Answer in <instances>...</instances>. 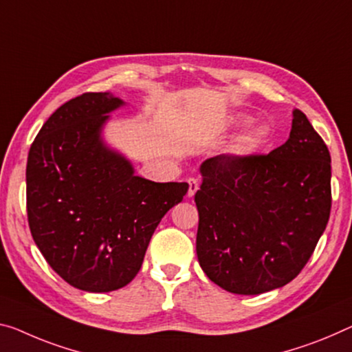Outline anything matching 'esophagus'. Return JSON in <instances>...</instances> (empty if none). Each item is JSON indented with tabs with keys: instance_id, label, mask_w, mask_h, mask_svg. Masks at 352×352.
Segmentation results:
<instances>
[{
	"instance_id": "34e87169",
	"label": "esophagus",
	"mask_w": 352,
	"mask_h": 352,
	"mask_svg": "<svg viewBox=\"0 0 352 352\" xmlns=\"http://www.w3.org/2000/svg\"><path fill=\"white\" fill-rule=\"evenodd\" d=\"M187 182H188V192H187V195H188V197H193V195L197 193V190H198L199 184H198L197 179H193V177H190V179H188Z\"/></svg>"
}]
</instances>
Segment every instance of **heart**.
<instances>
[{
  "instance_id": "1",
  "label": "heart",
  "mask_w": 352,
  "mask_h": 352,
  "mask_svg": "<svg viewBox=\"0 0 352 352\" xmlns=\"http://www.w3.org/2000/svg\"><path fill=\"white\" fill-rule=\"evenodd\" d=\"M253 122V118L244 115V113H236V115H231L228 120H226V126L230 129H244L239 137L234 140L232 143V154L239 155V157H244V155H252L258 153L259 149H263L264 146L269 143L270 140V129L266 124H253L250 128L248 126Z\"/></svg>"
}]
</instances>
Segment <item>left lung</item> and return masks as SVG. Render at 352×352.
<instances>
[{"label": "left lung", "mask_w": 352, "mask_h": 352, "mask_svg": "<svg viewBox=\"0 0 352 352\" xmlns=\"http://www.w3.org/2000/svg\"><path fill=\"white\" fill-rule=\"evenodd\" d=\"M197 255L210 282L261 294L299 275L331 215V154L300 110L266 155H215L199 166Z\"/></svg>", "instance_id": "left-lung-1"}]
</instances>
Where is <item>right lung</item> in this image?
<instances>
[{"instance_id":"obj_1","label":"right lung","mask_w":352,"mask_h":352,"mask_svg":"<svg viewBox=\"0 0 352 352\" xmlns=\"http://www.w3.org/2000/svg\"><path fill=\"white\" fill-rule=\"evenodd\" d=\"M124 100L86 93L37 133L26 164V210L37 248L74 288L108 293L131 283L160 220L188 190L154 182L107 146L102 132Z\"/></svg>"}]
</instances>
